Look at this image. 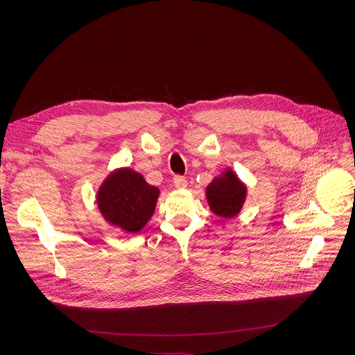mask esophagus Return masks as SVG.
<instances>
[{"mask_svg": "<svg viewBox=\"0 0 355 355\" xmlns=\"http://www.w3.org/2000/svg\"><path fill=\"white\" fill-rule=\"evenodd\" d=\"M173 184L178 189H185L188 187V180L184 178V176H176L173 179Z\"/></svg>", "mask_w": 355, "mask_h": 355, "instance_id": "obj_1", "label": "esophagus"}]
</instances>
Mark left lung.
Returning a JSON list of instances; mask_svg holds the SVG:
<instances>
[{"instance_id": "obj_1", "label": "left lung", "mask_w": 355, "mask_h": 355, "mask_svg": "<svg viewBox=\"0 0 355 355\" xmlns=\"http://www.w3.org/2000/svg\"><path fill=\"white\" fill-rule=\"evenodd\" d=\"M210 210L219 218L231 219L241 211L247 198V185L232 168H225L206 188Z\"/></svg>"}]
</instances>
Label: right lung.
<instances>
[{
    "mask_svg": "<svg viewBox=\"0 0 355 355\" xmlns=\"http://www.w3.org/2000/svg\"><path fill=\"white\" fill-rule=\"evenodd\" d=\"M159 189L130 167L112 170L96 192L102 218L125 234L141 232L155 211Z\"/></svg>",
    "mask_w": 355,
    "mask_h": 355,
    "instance_id": "right-lung-1",
    "label": "right lung"
}]
</instances>
